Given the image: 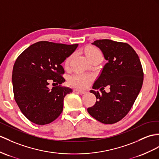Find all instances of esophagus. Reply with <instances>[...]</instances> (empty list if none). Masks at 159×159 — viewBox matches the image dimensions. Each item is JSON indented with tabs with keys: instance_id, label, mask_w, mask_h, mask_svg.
I'll return each instance as SVG.
<instances>
[{
	"instance_id": "esophagus-1",
	"label": "esophagus",
	"mask_w": 159,
	"mask_h": 159,
	"mask_svg": "<svg viewBox=\"0 0 159 159\" xmlns=\"http://www.w3.org/2000/svg\"><path fill=\"white\" fill-rule=\"evenodd\" d=\"M75 92H79L80 94H86V93L88 92V91H86V90H75Z\"/></svg>"
}]
</instances>
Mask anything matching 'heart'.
I'll return each instance as SVG.
<instances>
[{
    "instance_id": "obj_1",
    "label": "heart",
    "mask_w": 159,
    "mask_h": 159,
    "mask_svg": "<svg viewBox=\"0 0 159 159\" xmlns=\"http://www.w3.org/2000/svg\"><path fill=\"white\" fill-rule=\"evenodd\" d=\"M86 55L88 59L91 57H94L96 55H101L100 50L94 47L89 46L86 48L85 50ZM69 59L70 58L68 57L65 60V66H67L69 63ZM94 80V75L90 73H77L75 74L71 75L69 79V82L72 86L79 88H85L88 87L90 83Z\"/></svg>"
}]
</instances>
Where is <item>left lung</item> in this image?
<instances>
[{
	"instance_id": "1",
	"label": "left lung",
	"mask_w": 159,
	"mask_h": 159,
	"mask_svg": "<svg viewBox=\"0 0 159 159\" xmlns=\"http://www.w3.org/2000/svg\"><path fill=\"white\" fill-rule=\"evenodd\" d=\"M102 50L107 63L90 90L96 98L94 106L88 108L92 117L105 124L121 120L132 107L142 86L144 72L139 57L125 42L104 39L93 42ZM109 84L110 92L103 90Z\"/></svg>"
}]
</instances>
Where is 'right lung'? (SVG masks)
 Here are the masks:
<instances>
[{"label":"right lung","mask_w":159,"mask_h":159,"mask_svg":"<svg viewBox=\"0 0 159 159\" xmlns=\"http://www.w3.org/2000/svg\"><path fill=\"white\" fill-rule=\"evenodd\" d=\"M78 44L40 41L27 48L15 61L12 82L15 102L21 113L37 125L52 122L63 111L65 96L73 92L62 86L65 71L61 63ZM57 84L51 90L48 81Z\"/></svg>","instance_id":"add662e5"}]
</instances>
